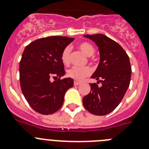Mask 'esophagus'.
Masks as SVG:
<instances>
[{
  "mask_svg": "<svg viewBox=\"0 0 149 149\" xmlns=\"http://www.w3.org/2000/svg\"><path fill=\"white\" fill-rule=\"evenodd\" d=\"M80 82H78V81L74 82V86H78V85H80Z\"/></svg>",
  "mask_w": 149,
  "mask_h": 149,
  "instance_id": "esophagus-1",
  "label": "esophagus"
}]
</instances>
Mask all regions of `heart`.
Returning <instances> with one entry per match:
<instances>
[{
	"instance_id": "heart-1",
	"label": "heart",
	"mask_w": 149,
	"mask_h": 149,
	"mask_svg": "<svg viewBox=\"0 0 149 149\" xmlns=\"http://www.w3.org/2000/svg\"><path fill=\"white\" fill-rule=\"evenodd\" d=\"M79 48L84 54L88 57L93 55L95 53V48L92 45L88 43H82L79 45ZM70 53H71V48L69 46L65 47L63 51L62 54H61V61L63 64L65 65H68L70 63ZM91 73V70L89 67H77L74 66L69 69L67 72V75L71 78L76 80H84L86 77L90 75Z\"/></svg>"
}]
</instances>
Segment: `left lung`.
Masks as SVG:
<instances>
[{
	"label": "left lung",
	"mask_w": 149,
	"mask_h": 149,
	"mask_svg": "<svg viewBox=\"0 0 149 149\" xmlns=\"http://www.w3.org/2000/svg\"><path fill=\"white\" fill-rule=\"evenodd\" d=\"M84 36L96 43L100 58L91 77L98 81L90 84L91 91L83 98V104L91 114L106 115L120 104L129 88L132 74L129 58L120 45L103 34ZM99 81L101 86H98Z\"/></svg>",
	"instance_id": "obj_1"
}]
</instances>
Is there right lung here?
Here are the masks:
<instances>
[{"mask_svg":"<svg viewBox=\"0 0 149 149\" xmlns=\"http://www.w3.org/2000/svg\"><path fill=\"white\" fill-rule=\"evenodd\" d=\"M73 40L68 37L51 36L26 46L19 67L20 88L29 106L37 112L47 115L58 111L66 91L73 86L72 78L61 79L65 73L61 54Z\"/></svg>","mask_w":149,"mask_h":149,"instance_id":"obj_1","label":"right lung"}]
</instances>
